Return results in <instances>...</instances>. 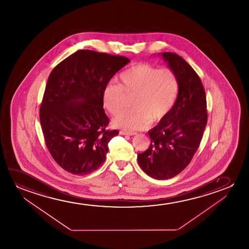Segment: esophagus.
Returning a JSON list of instances; mask_svg holds the SVG:
<instances>
[{
	"instance_id": "obj_1",
	"label": "esophagus",
	"mask_w": 249,
	"mask_h": 249,
	"mask_svg": "<svg viewBox=\"0 0 249 249\" xmlns=\"http://www.w3.org/2000/svg\"><path fill=\"white\" fill-rule=\"evenodd\" d=\"M120 134L133 136V135H135V134H137V133H135V132H130V131H126V130H121V131H120Z\"/></svg>"
}]
</instances>
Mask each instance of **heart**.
I'll list each match as a JSON object with an SVG mask.
<instances>
[{"instance_id": "obj_1", "label": "heart", "mask_w": 249, "mask_h": 249, "mask_svg": "<svg viewBox=\"0 0 249 249\" xmlns=\"http://www.w3.org/2000/svg\"><path fill=\"white\" fill-rule=\"evenodd\" d=\"M178 89V78L173 70L141 63L123 71L119 83L106 86L103 102L115 115L124 107L126 95L133 94V108L117 114L114 124L126 129H143L167 116L176 102Z\"/></svg>"}]
</instances>
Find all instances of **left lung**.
I'll use <instances>...</instances> for the list:
<instances>
[{
    "instance_id": "1",
    "label": "left lung",
    "mask_w": 249,
    "mask_h": 249,
    "mask_svg": "<svg viewBox=\"0 0 249 249\" xmlns=\"http://www.w3.org/2000/svg\"><path fill=\"white\" fill-rule=\"evenodd\" d=\"M178 78L179 89L174 107L150 130V147L138 154L141 169L155 179L174 178L190 164L200 145L208 122L207 99L199 75L174 53H162Z\"/></svg>"
}]
</instances>
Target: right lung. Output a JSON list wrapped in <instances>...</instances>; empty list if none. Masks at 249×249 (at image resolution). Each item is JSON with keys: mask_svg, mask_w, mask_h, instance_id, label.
<instances>
[{"mask_svg": "<svg viewBox=\"0 0 249 249\" xmlns=\"http://www.w3.org/2000/svg\"><path fill=\"white\" fill-rule=\"evenodd\" d=\"M129 62L119 55L78 50L52 71L40 123L47 148L63 169L87 175L105 162L108 143L119 132L107 129L103 91Z\"/></svg>", "mask_w": 249, "mask_h": 249, "instance_id": "right-lung-1", "label": "right lung"}]
</instances>
